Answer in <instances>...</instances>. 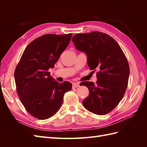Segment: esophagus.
Wrapping results in <instances>:
<instances>
[{
    "label": "esophagus",
    "mask_w": 147,
    "mask_h": 147,
    "mask_svg": "<svg viewBox=\"0 0 147 147\" xmlns=\"http://www.w3.org/2000/svg\"><path fill=\"white\" fill-rule=\"evenodd\" d=\"M80 86V84L78 83H72V87L73 88H77Z\"/></svg>",
    "instance_id": "obj_1"
}]
</instances>
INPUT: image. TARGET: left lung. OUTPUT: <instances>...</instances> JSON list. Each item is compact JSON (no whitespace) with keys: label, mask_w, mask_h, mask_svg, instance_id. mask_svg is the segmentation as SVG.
<instances>
[{"label":"left lung","mask_w":147,"mask_h":147,"mask_svg":"<svg viewBox=\"0 0 147 147\" xmlns=\"http://www.w3.org/2000/svg\"><path fill=\"white\" fill-rule=\"evenodd\" d=\"M72 40L78 51L85 53L91 70L97 69L96 83L82 82L90 91L84 107L99 115L109 113L121 100L129 77V66L121 47L110 35L100 32L75 35Z\"/></svg>","instance_id":"8db88e82"}]
</instances>
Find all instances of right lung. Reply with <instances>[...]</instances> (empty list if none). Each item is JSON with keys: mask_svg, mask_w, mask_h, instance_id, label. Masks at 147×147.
<instances>
[{"mask_svg": "<svg viewBox=\"0 0 147 147\" xmlns=\"http://www.w3.org/2000/svg\"><path fill=\"white\" fill-rule=\"evenodd\" d=\"M72 34H45L25 48L15 71L16 91L21 103L32 116L39 119L53 117L63 104L64 95L71 90L68 82L58 83L51 76L53 68Z\"/></svg>", "mask_w": 147, "mask_h": 147, "instance_id": "add662e5", "label": "right lung"}]
</instances>
